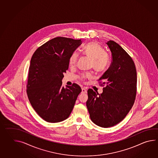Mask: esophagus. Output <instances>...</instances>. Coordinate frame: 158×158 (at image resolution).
I'll return each mask as SVG.
<instances>
[{"label": "esophagus", "mask_w": 158, "mask_h": 158, "mask_svg": "<svg viewBox=\"0 0 158 158\" xmlns=\"http://www.w3.org/2000/svg\"><path fill=\"white\" fill-rule=\"evenodd\" d=\"M87 92V89L85 88H81V93L85 94Z\"/></svg>", "instance_id": "34e87169"}]
</instances>
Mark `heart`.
Wrapping results in <instances>:
<instances>
[{
	"label": "heart",
	"instance_id": "b5f03b06",
	"mask_svg": "<svg viewBox=\"0 0 158 158\" xmlns=\"http://www.w3.org/2000/svg\"><path fill=\"white\" fill-rule=\"evenodd\" d=\"M82 54L90 59V66L97 73H102L106 71L110 63L109 55L105 52L103 47L96 42H90L84 45L81 49ZM77 60V53L74 52L71 54L69 58V65L74 66L76 64ZM90 74H83L81 79L89 78Z\"/></svg>",
	"mask_w": 158,
	"mask_h": 158
}]
</instances>
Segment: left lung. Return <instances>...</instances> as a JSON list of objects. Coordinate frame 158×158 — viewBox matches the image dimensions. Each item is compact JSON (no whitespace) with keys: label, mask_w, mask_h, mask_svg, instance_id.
<instances>
[{"label":"left lung","mask_w":158,"mask_h":158,"mask_svg":"<svg viewBox=\"0 0 158 158\" xmlns=\"http://www.w3.org/2000/svg\"><path fill=\"white\" fill-rule=\"evenodd\" d=\"M106 44L112 62L98 80L104 81L101 85L105 87L101 94L89 89L86 102L91 120L103 128L115 126L125 118L137 93V71L131 57L116 42L110 40Z\"/></svg>","instance_id":"left-lung-1"}]
</instances>
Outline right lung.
I'll use <instances>...</instances> for the list:
<instances>
[{
  "instance_id": "obj_1",
  "label": "right lung",
  "mask_w": 158,
  "mask_h": 158,
  "mask_svg": "<svg viewBox=\"0 0 158 158\" xmlns=\"http://www.w3.org/2000/svg\"><path fill=\"white\" fill-rule=\"evenodd\" d=\"M81 39L56 37L36 50L30 61L26 92L33 109L49 123L67 119L81 89L76 83L62 86L69 58Z\"/></svg>"
}]
</instances>
